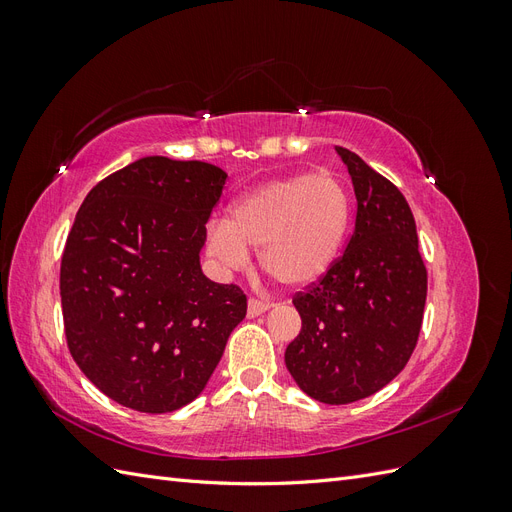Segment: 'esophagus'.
Returning <instances> with one entry per match:
<instances>
[{
    "mask_svg": "<svg viewBox=\"0 0 512 512\" xmlns=\"http://www.w3.org/2000/svg\"><path fill=\"white\" fill-rule=\"evenodd\" d=\"M271 305L267 303V301H258V299H250V301H247V316H250V318H256V316H260L262 312H267V309H269Z\"/></svg>",
    "mask_w": 512,
    "mask_h": 512,
    "instance_id": "obj_1",
    "label": "esophagus"
}]
</instances>
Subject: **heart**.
<instances>
[{
  "label": "heart",
  "mask_w": 512,
  "mask_h": 512,
  "mask_svg": "<svg viewBox=\"0 0 512 512\" xmlns=\"http://www.w3.org/2000/svg\"><path fill=\"white\" fill-rule=\"evenodd\" d=\"M352 200L331 170L292 175L258 185L232 203L228 220L207 228V247L224 267L247 262L258 250L260 267L290 288L312 286L329 273L346 241Z\"/></svg>",
  "instance_id": "b5f03b06"
}]
</instances>
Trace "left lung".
Returning <instances> with one entry per match:
<instances>
[{
    "label": "left lung",
    "mask_w": 512,
    "mask_h": 512,
    "mask_svg": "<svg viewBox=\"0 0 512 512\" xmlns=\"http://www.w3.org/2000/svg\"><path fill=\"white\" fill-rule=\"evenodd\" d=\"M356 196L354 232L329 273L292 299L301 333L286 348L299 389L342 406L384 389L421 333L427 269L410 205L356 153L335 147Z\"/></svg>",
    "instance_id": "obj_1"
}]
</instances>
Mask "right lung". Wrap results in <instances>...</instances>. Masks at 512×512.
I'll list each match as a JSON object with an SVG mask.
<instances>
[{"label":"right lung","mask_w":512,"mask_h":512,"mask_svg":"<svg viewBox=\"0 0 512 512\" xmlns=\"http://www.w3.org/2000/svg\"><path fill=\"white\" fill-rule=\"evenodd\" d=\"M226 173L198 160L141 158L87 194L61 256L72 359L117 404L183 408L207 386L247 299L200 269Z\"/></svg>","instance_id":"right-lung-1"}]
</instances>
